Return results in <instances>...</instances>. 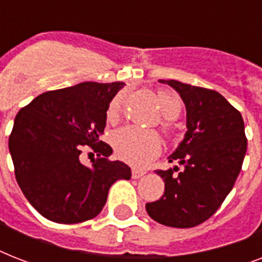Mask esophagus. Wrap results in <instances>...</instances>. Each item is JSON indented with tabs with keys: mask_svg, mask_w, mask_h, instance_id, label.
<instances>
[{
	"mask_svg": "<svg viewBox=\"0 0 262 262\" xmlns=\"http://www.w3.org/2000/svg\"><path fill=\"white\" fill-rule=\"evenodd\" d=\"M145 175V171L144 170H137V168H133L132 170V178L133 179H139L141 178V177H144Z\"/></svg>",
	"mask_w": 262,
	"mask_h": 262,
	"instance_id": "obj_1",
	"label": "esophagus"
}]
</instances>
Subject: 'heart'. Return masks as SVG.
<instances>
[{
	"label": "heart",
	"instance_id": "obj_1",
	"mask_svg": "<svg viewBox=\"0 0 262 262\" xmlns=\"http://www.w3.org/2000/svg\"><path fill=\"white\" fill-rule=\"evenodd\" d=\"M162 113L166 117L163 122V129L166 133H171V122L168 118H177L181 113L182 104L178 96L168 91L158 92ZM121 106V96L113 99L108 108V117H115L118 114ZM113 143L118 156L125 162L135 166H145L155 159L162 149V140L159 135L154 130H145L135 126H126L119 129L113 136Z\"/></svg>",
	"mask_w": 262,
	"mask_h": 262
}]
</instances>
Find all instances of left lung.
<instances>
[{"mask_svg": "<svg viewBox=\"0 0 262 262\" xmlns=\"http://www.w3.org/2000/svg\"><path fill=\"white\" fill-rule=\"evenodd\" d=\"M159 81L174 88L186 107L187 130L168 156L170 163L178 162L183 170H156L164 193L145 209L168 227H194L219 209L239 175L248 148L244 118L216 91L177 80Z\"/></svg>", "mask_w": 262, "mask_h": 262, "instance_id": "1", "label": "left lung"}]
</instances>
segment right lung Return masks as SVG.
Returning a JSON list of instances; mask_svg holds the SVG:
<instances>
[{
    "mask_svg": "<svg viewBox=\"0 0 262 262\" xmlns=\"http://www.w3.org/2000/svg\"><path fill=\"white\" fill-rule=\"evenodd\" d=\"M125 83L85 81L47 91L14 118L9 151L18 186L46 219L72 224L100 213L111 185L130 179V167L111 162V147L100 141L107 110ZM83 145L98 152L92 166L79 162Z\"/></svg>",
    "mask_w": 262,
    "mask_h": 262,
    "instance_id": "1",
    "label": "right lung"
}]
</instances>
